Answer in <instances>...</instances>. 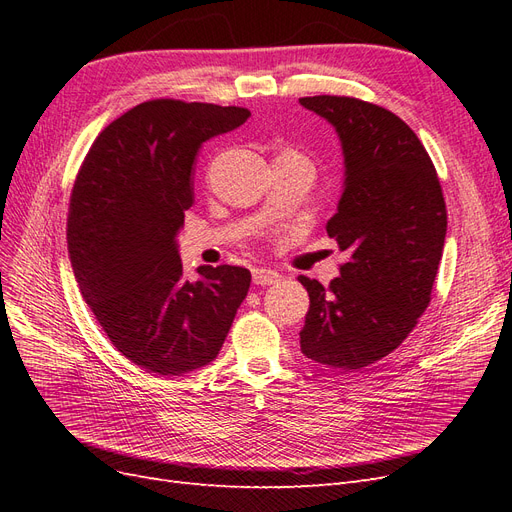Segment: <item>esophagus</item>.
<instances>
[{
  "label": "esophagus",
  "mask_w": 512,
  "mask_h": 512,
  "mask_svg": "<svg viewBox=\"0 0 512 512\" xmlns=\"http://www.w3.org/2000/svg\"><path fill=\"white\" fill-rule=\"evenodd\" d=\"M280 273L273 271V269H267V267H256L252 271V280L256 286H271L275 282H280Z\"/></svg>",
  "instance_id": "obj_1"
}]
</instances>
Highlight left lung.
Wrapping results in <instances>:
<instances>
[{
    "instance_id": "left-lung-1",
    "label": "left lung",
    "mask_w": 512,
    "mask_h": 512,
    "mask_svg": "<svg viewBox=\"0 0 512 512\" xmlns=\"http://www.w3.org/2000/svg\"><path fill=\"white\" fill-rule=\"evenodd\" d=\"M299 102L342 141L344 192L327 232L348 256L329 288L299 277L309 294L301 352L363 369L399 348L431 301L446 237L440 179L418 136L386 108L346 96Z\"/></svg>"
}]
</instances>
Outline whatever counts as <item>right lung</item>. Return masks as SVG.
Instances as JSON below:
<instances>
[{"label":"right lung","mask_w":512,"mask_h":512,"mask_svg":"<svg viewBox=\"0 0 512 512\" xmlns=\"http://www.w3.org/2000/svg\"><path fill=\"white\" fill-rule=\"evenodd\" d=\"M250 111L149 100L98 134L76 175L68 254L76 284L113 346L151 374L179 376L218 356L250 290L243 267L183 275L177 232L194 203L192 170L209 138Z\"/></svg>","instance_id":"obj_1"}]
</instances>
